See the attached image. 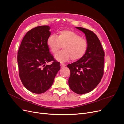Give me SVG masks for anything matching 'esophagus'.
<instances>
[{"label": "esophagus", "mask_w": 124, "mask_h": 124, "mask_svg": "<svg viewBox=\"0 0 124 124\" xmlns=\"http://www.w3.org/2000/svg\"><path fill=\"white\" fill-rule=\"evenodd\" d=\"M60 66H61V68H63V67H65L66 65V64H65V63H61V65H60Z\"/></svg>", "instance_id": "1"}]
</instances>
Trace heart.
Instances as JSON below:
<instances>
[{
	"label": "heart",
	"mask_w": 124,
	"mask_h": 124,
	"mask_svg": "<svg viewBox=\"0 0 124 124\" xmlns=\"http://www.w3.org/2000/svg\"><path fill=\"white\" fill-rule=\"evenodd\" d=\"M46 44L53 54L62 46L63 50L55 56V59L61 62H65L70 59L78 61L83 57L88 48L87 40L69 30L60 31L58 36L55 33L50 35L47 39Z\"/></svg>",
	"instance_id": "1"
}]
</instances>
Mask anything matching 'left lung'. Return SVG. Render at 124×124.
I'll list each match as a JSON object with an SVG mask.
<instances>
[{"label": "left lung", "instance_id": "1", "mask_svg": "<svg viewBox=\"0 0 124 124\" xmlns=\"http://www.w3.org/2000/svg\"><path fill=\"white\" fill-rule=\"evenodd\" d=\"M76 28L85 35L88 48L83 57L67 65L70 70L68 84L72 91L82 95L93 91L102 78L104 52L98 37L93 31L80 27Z\"/></svg>", "mask_w": 124, "mask_h": 124}]
</instances>
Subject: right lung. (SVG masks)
<instances>
[{"instance_id":"right-lung-1","label":"right lung","mask_w":124,"mask_h":124,"mask_svg":"<svg viewBox=\"0 0 124 124\" xmlns=\"http://www.w3.org/2000/svg\"><path fill=\"white\" fill-rule=\"evenodd\" d=\"M48 26H40L28 31L22 41L17 54L20 79L26 89L42 93L53 83L60 70L59 62L49 52L46 40L51 35ZM53 61L51 65L47 62Z\"/></svg>"}]
</instances>
